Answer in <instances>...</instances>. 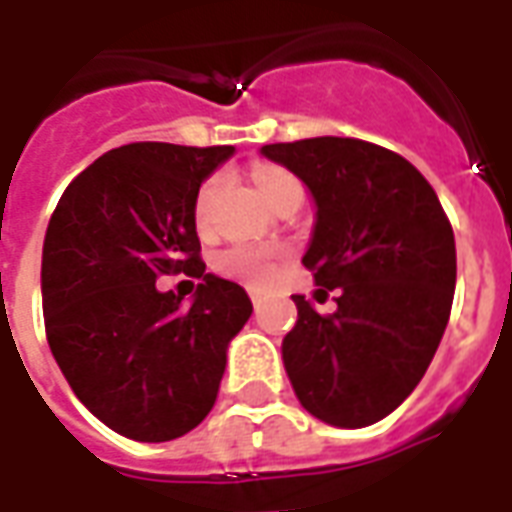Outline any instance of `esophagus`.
<instances>
[{
	"label": "esophagus",
	"mask_w": 512,
	"mask_h": 512,
	"mask_svg": "<svg viewBox=\"0 0 512 512\" xmlns=\"http://www.w3.org/2000/svg\"><path fill=\"white\" fill-rule=\"evenodd\" d=\"M249 299H252V304H260V299H263V290H257V288H252L249 290Z\"/></svg>",
	"instance_id": "1"
}]
</instances>
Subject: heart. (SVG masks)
<instances>
[{
    "label": "heart",
    "mask_w": 512,
    "mask_h": 512,
    "mask_svg": "<svg viewBox=\"0 0 512 512\" xmlns=\"http://www.w3.org/2000/svg\"><path fill=\"white\" fill-rule=\"evenodd\" d=\"M255 186L263 194V200L274 202L279 197H285L288 191L301 189L299 180L290 175L288 169L282 167H257L255 169ZM216 191H219V178L205 180L197 191V200H194V222L200 230H208L213 213V202H216ZM216 271L222 277H230L235 282H244L252 288H263L274 279V268H277V249L271 246H257V244H235L230 249H224L216 257Z\"/></svg>",
    "instance_id": "1"
}]
</instances>
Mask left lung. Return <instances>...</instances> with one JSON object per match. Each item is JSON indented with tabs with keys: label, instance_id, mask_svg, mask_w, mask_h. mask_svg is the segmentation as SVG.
<instances>
[{
	"label": "left lung",
	"instance_id": "1",
	"mask_svg": "<svg viewBox=\"0 0 512 512\" xmlns=\"http://www.w3.org/2000/svg\"><path fill=\"white\" fill-rule=\"evenodd\" d=\"M310 189L315 227L301 263L340 290L321 315L293 296L299 321L282 340L293 392L334 428H367L422 381L447 329L455 235L414 164L348 136L263 145Z\"/></svg>",
	"mask_w": 512,
	"mask_h": 512
}]
</instances>
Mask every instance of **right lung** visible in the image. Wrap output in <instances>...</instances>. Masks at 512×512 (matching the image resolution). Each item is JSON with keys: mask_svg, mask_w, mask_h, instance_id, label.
I'll use <instances>...</instances> for the list:
<instances>
[{"mask_svg": "<svg viewBox=\"0 0 512 512\" xmlns=\"http://www.w3.org/2000/svg\"><path fill=\"white\" fill-rule=\"evenodd\" d=\"M233 145L134 142L95 158L43 241V321L73 395L120 436L169 441L216 403L227 345L252 315L241 285L205 274L194 200ZM201 279L189 308L161 273Z\"/></svg>", "mask_w": 512, "mask_h": 512, "instance_id": "1", "label": "right lung"}]
</instances>
